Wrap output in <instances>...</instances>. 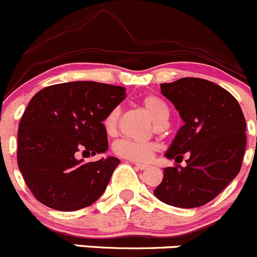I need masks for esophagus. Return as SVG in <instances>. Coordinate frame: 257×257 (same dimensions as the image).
Masks as SVG:
<instances>
[{"mask_svg": "<svg viewBox=\"0 0 257 257\" xmlns=\"http://www.w3.org/2000/svg\"><path fill=\"white\" fill-rule=\"evenodd\" d=\"M147 165H144V164H136V169L139 170H146L147 169Z\"/></svg>", "mask_w": 257, "mask_h": 257, "instance_id": "obj_1", "label": "esophagus"}]
</instances>
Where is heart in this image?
I'll return each instance as SVG.
<instances>
[{"label":"heart","mask_w":257,"mask_h":257,"mask_svg":"<svg viewBox=\"0 0 257 257\" xmlns=\"http://www.w3.org/2000/svg\"><path fill=\"white\" fill-rule=\"evenodd\" d=\"M145 110L150 113L152 120L157 125H164L169 118L170 111L166 102L156 95H146L141 100ZM120 107H113L106 113L103 118V127L108 135H113L117 131L118 118H120ZM157 151V145L150 141H136L131 139L118 140L113 145V152L121 159L134 162H149Z\"/></svg>","instance_id":"heart-1"}]
</instances>
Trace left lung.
Returning a JSON list of instances; mask_svg holds the SVG:
<instances>
[{
  "label": "left lung",
  "instance_id": "obj_1",
  "mask_svg": "<svg viewBox=\"0 0 257 257\" xmlns=\"http://www.w3.org/2000/svg\"><path fill=\"white\" fill-rule=\"evenodd\" d=\"M185 125L166 157L186 166L164 170L154 195L171 206L194 209L214 200L236 176L246 149V122L237 100L225 88L202 78L184 77L161 83Z\"/></svg>",
  "mask_w": 257,
  "mask_h": 257
}]
</instances>
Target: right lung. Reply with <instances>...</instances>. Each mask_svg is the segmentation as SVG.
<instances>
[{
    "label": "right lung",
    "instance_id": "obj_1",
    "mask_svg": "<svg viewBox=\"0 0 257 257\" xmlns=\"http://www.w3.org/2000/svg\"><path fill=\"white\" fill-rule=\"evenodd\" d=\"M125 87L75 81L39 91L19 125L17 164L40 202L76 211L92 205L107 187L120 160L82 162L108 149L103 118L125 98Z\"/></svg>",
    "mask_w": 257,
    "mask_h": 257
}]
</instances>
